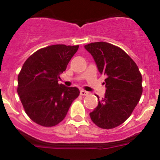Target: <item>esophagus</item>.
Masks as SVG:
<instances>
[{
  "label": "esophagus",
  "mask_w": 160,
  "mask_h": 160,
  "mask_svg": "<svg viewBox=\"0 0 160 160\" xmlns=\"http://www.w3.org/2000/svg\"><path fill=\"white\" fill-rule=\"evenodd\" d=\"M87 94H88V92H87L86 90H80V95L85 96V95H87Z\"/></svg>",
  "instance_id": "esophagus-1"
}]
</instances>
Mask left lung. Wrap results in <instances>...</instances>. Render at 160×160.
Instances as JSON below:
<instances>
[{
	"instance_id": "left-lung-1",
	"label": "left lung",
	"mask_w": 160,
	"mask_h": 160,
	"mask_svg": "<svg viewBox=\"0 0 160 160\" xmlns=\"http://www.w3.org/2000/svg\"><path fill=\"white\" fill-rule=\"evenodd\" d=\"M101 74L106 77V93L90 112L97 127L112 129L125 122L139 101L142 93V75L135 62L117 46L95 42L85 45Z\"/></svg>"
}]
</instances>
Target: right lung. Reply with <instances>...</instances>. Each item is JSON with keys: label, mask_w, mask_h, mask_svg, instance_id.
Listing matches in <instances>:
<instances>
[{"label": "right lung", "mask_w": 160, "mask_h": 160, "mask_svg": "<svg viewBox=\"0 0 160 160\" xmlns=\"http://www.w3.org/2000/svg\"><path fill=\"white\" fill-rule=\"evenodd\" d=\"M78 48V45H51L38 50L23 63L18 77V93L26 113L36 123L56 126L80 94L77 87L58 83Z\"/></svg>", "instance_id": "obj_1"}]
</instances>
